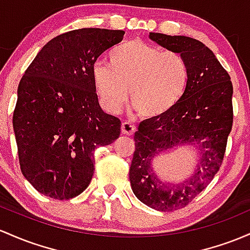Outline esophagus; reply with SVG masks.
I'll use <instances>...</instances> for the list:
<instances>
[{"label":"esophagus","instance_id":"1","mask_svg":"<svg viewBox=\"0 0 250 250\" xmlns=\"http://www.w3.org/2000/svg\"><path fill=\"white\" fill-rule=\"evenodd\" d=\"M121 129H122V133L125 135H133L136 131V127L129 122H123L122 125H121Z\"/></svg>","mask_w":250,"mask_h":250}]
</instances>
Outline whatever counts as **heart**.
I'll list each match as a JSON object with an SVG mask.
<instances>
[{
  "instance_id": "heart-1",
  "label": "heart",
  "mask_w": 250,
  "mask_h": 250,
  "mask_svg": "<svg viewBox=\"0 0 250 250\" xmlns=\"http://www.w3.org/2000/svg\"><path fill=\"white\" fill-rule=\"evenodd\" d=\"M109 65L92 67V83L106 111L117 112L128 97L140 116H165L183 100L190 66L178 52L164 51L140 40L120 43L108 54Z\"/></svg>"
}]
</instances>
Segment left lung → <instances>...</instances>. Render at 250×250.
<instances>
[{"label":"left lung","mask_w":250,"mask_h":250,"mask_svg":"<svg viewBox=\"0 0 250 250\" xmlns=\"http://www.w3.org/2000/svg\"><path fill=\"white\" fill-rule=\"evenodd\" d=\"M149 38L184 56L191 77L184 98L168 114L140 123L129 179L139 201L155 210L172 211L193 201L222 165L234 119L232 84L213 52L201 41L161 33H149ZM180 144H193L201 150L196 172L188 182L164 184L152 172V158Z\"/></svg>","instance_id":"left-lung-1"}]
</instances>
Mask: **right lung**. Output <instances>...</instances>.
<instances>
[{
	"instance_id": "add662e5",
	"label": "right lung",
	"mask_w": 250,
	"mask_h": 250,
	"mask_svg": "<svg viewBox=\"0 0 250 250\" xmlns=\"http://www.w3.org/2000/svg\"><path fill=\"white\" fill-rule=\"evenodd\" d=\"M123 35L101 28L60 34L21 78L13 114L19 163L40 193L60 201L81 194L94 175L96 148L120 136L121 121L101 109L91 72Z\"/></svg>"
}]
</instances>
